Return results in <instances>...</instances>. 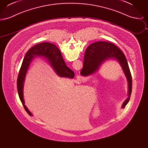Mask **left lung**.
<instances>
[{
	"label": "left lung",
	"instance_id": "8db88e82",
	"mask_svg": "<svg viewBox=\"0 0 148 148\" xmlns=\"http://www.w3.org/2000/svg\"><path fill=\"white\" fill-rule=\"evenodd\" d=\"M108 59H115L118 61L127 77L129 98L122 106V108H124L130 98L132 90V77L125 56L118 47L107 42H98L90 44L85 50L83 68L80 74L83 76L92 75L98 71L103 62Z\"/></svg>",
	"mask_w": 148,
	"mask_h": 148
}]
</instances>
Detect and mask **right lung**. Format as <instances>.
Here are the masks:
<instances>
[{
  "label": "right lung",
  "instance_id": "right-lung-1",
  "mask_svg": "<svg viewBox=\"0 0 148 148\" xmlns=\"http://www.w3.org/2000/svg\"><path fill=\"white\" fill-rule=\"evenodd\" d=\"M47 58L57 74L62 77H74V72L66 65L58 48L50 42H42L31 48L25 54L17 79V89L19 97L25 111L29 115H32L24 104L23 98V87L27 71L33 59L36 56Z\"/></svg>",
  "mask_w": 148,
  "mask_h": 148
}]
</instances>
